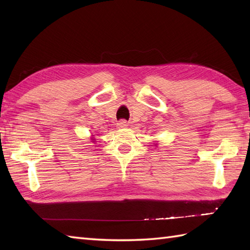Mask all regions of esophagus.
<instances>
[{
	"label": "esophagus",
	"instance_id": "34e87169",
	"mask_svg": "<svg viewBox=\"0 0 250 250\" xmlns=\"http://www.w3.org/2000/svg\"><path fill=\"white\" fill-rule=\"evenodd\" d=\"M128 125H129V124L125 120H121L118 122V124H117V126H118V128H126Z\"/></svg>",
	"mask_w": 250,
	"mask_h": 250
}]
</instances>
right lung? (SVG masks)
<instances>
[{
  "label": "right lung",
  "instance_id": "1",
  "mask_svg": "<svg viewBox=\"0 0 250 250\" xmlns=\"http://www.w3.org/2000/svg\"><path fill=\"white\" fill-rule=\"evenodd\" d=\"M92 141H93V139H92Z\"/></svg>",
  "mask_w": 250,
  "mask_h": 250
}]
</instances>
